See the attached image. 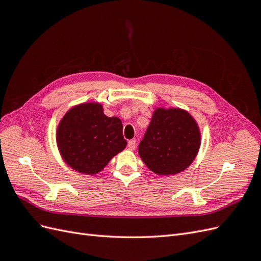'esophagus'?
I'll return each instance as SVG.
<instances>
[{
  "label": "esophagus",
  "instance_id": "obj_1",
  "mask_svg": "<svg viewBox=\"0 0 261 261\" xmlns=\"http://www.w3.org/2000/svg\"><path fill=\"white\" fill-rule=\"evenodd\" d=\"M136 145H137L136 139H130V140H128V143H127V148L129 150H135L136 149Z\"/></svg>",
  "mask_w": 261,
  "mask_h": 261
}]
</instances>
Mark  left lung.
Wrapping results in <instances>:
<instances>
[{
  "label": "left lung",
  "instance_id": "obj_1",
  "mask_svg": "<svg viewBox=\"0 0 261 261\" xmlns=\"http://www.w3.org/2000/svg\"><path fill=\"white\" fill-rule=\"evenodd\" d=\"M200 134L194 118L180 109H158L139 143L148 169L160 175L176 174L189 167L198 152Z\"/></svg>",
  "mask_w": 261,
  "mask_h": 261
}]
</instances>
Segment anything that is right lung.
I'll return each instance as SVG.
<instances>
[{"instance_id": "obj_1", "label": "right lung", "mask_w": 261, "mask_h": 261, "mask_svg": "<svg viewBox=\"0 0 261 261\" xmlns=\"http://www.w3.org/2000/svg\"><path fill=\"white\" fill-rule=\"evenodd\" d=\"M57 139L66 163L86 174L100 172L127 144L120 118L105 115L98 103L69 110L59 125Z\"/></svg>"}]
</instances>
